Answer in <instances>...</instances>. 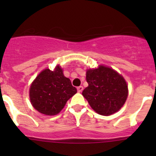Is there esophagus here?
I'll use <instances>...</instances> for the list:
<instances>
[{"instance_id":"34e87169","label":"esophagus","mask_w":156,"mask_h":156,"mask_svg":"<svg viewBox=\"0 0 156 156\" xmlns=\"http://www.w3.org/2000/svg\"><path fill=\"white\" fill-rule=\"evenodd\" d=\"M83 90V87L82 86H80V87H77V91L79 92V93L82 92Z\"/></svg>"}]
</instances>
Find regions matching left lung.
<instances>
[{
  "label": "left lung",
  "mask_w": 156,
  "mask_h": 156,
  "mask_svg": "<svg viewBox=\"0 0 156 156\" xmlns=\"http://www.w3.org/2000/svg\"><path fill=\"white\" fill-rule=\"evenodd\" d=\"M88 86L82 94L92 109L101 115H111L119 111L128 97V85L121 74L111 67L99 65L87 69Z\"/></svg>",
  "instance_id": "1"
}]
</instances>
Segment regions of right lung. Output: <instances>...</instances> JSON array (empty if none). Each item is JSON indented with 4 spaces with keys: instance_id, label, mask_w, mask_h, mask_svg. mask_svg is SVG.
Here are the masks:
<instances>
[{
    "instance_id": "right-lung-1",
    "label": "right lung",
    "mask_w": 156,
    "mask_h": 156,
    "mask_svg": "<svg viewBox=\"0 0 156 156\" xmlns=\"http://www.w3.org/2000/svg\"><path fill=\"white\" fill-rule=\"evenodd\" d=\"M76 92V88L63 74V69L57 65L54 70L44 69L37 76L30 85L29 95L37 111L46 115H55Z\"/></svg>"
}]
</instances>
